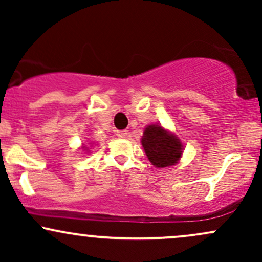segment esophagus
I'll use <instances>...</instances> for the list:
<instances>
[{"label":"esophagus","instance_id":"1","mask_svg":"<svg viewBox=\"0 0 262 262\" xmlns=\"http://www.w3.org/2000/svg\"><path fill=\"white\" fill-rule=\"evenodd\" d=\"M117 135H118V138H122V139H125V138H128V130H118L117 132Z\"/></svg>","mask_w":262,"mask_h":262}]
</instances>
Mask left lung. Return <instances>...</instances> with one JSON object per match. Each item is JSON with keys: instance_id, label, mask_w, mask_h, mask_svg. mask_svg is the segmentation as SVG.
Here are the masks:
<instances>
[{"instance_id": "1", "label": "left lung", "mask_w": 262, "mask_h": 262, "mask_svg": "<svg viewBox=\"0 0 262 262\" xmlns=\"http://www.w3.org/2000/svg\"><path fill=\"white\" fill-rule=\"evenodd\" d=\"M141 144L145 154L156 167L175 165L182 154V143L161 125L151 124L145 128Z\"/></svg>"}]
</instances>
